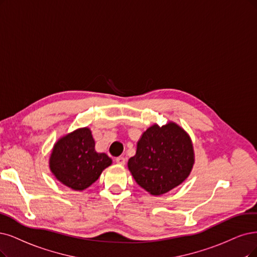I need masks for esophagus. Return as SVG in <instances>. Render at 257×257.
<instances>
[{
	"label": "esophagus",
	"instance_id": "34e87169",
	"mask_svg": "<svg viewBox=\"0 0 257 257\" xmlns=\"http://www.w3.org/2000/svg\"><path fill=\"white\" fill-rule=\"evenodd\" d=\"M115 162L118 164V165H125L126 164V159L123 157H117L115 159Z\"/></svg>",
	"mask_w": 257,
	"mask_h": 257
}]
</instances>
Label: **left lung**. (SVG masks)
Masks as SVG:
<instances>
[{"label": "left lung", "mask_w": 257, "mask_h": 257, "mask_svg": "<svg viewBox=\"0 0 257 257\" xmlns=\"http://www.w3.org/2000/svg\"><path fill=\"white\" fill-rule=\"evenodd\" d=\"M195 153L191 137L174 121L154 123L140 138L128 169L136 182L153 196H161L182 184L191 175Z\"/></svg>", "instance_id": "obj_1"}]
</instances>
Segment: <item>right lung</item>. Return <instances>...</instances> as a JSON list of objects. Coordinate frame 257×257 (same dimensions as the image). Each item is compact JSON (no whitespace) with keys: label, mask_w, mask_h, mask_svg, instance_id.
Masks as SVG:
<instances>
[{"label":"right lung","mask_w":257,"mask_h":257,"mask_svg":"<svg viewBox=\"0 0 257 257\" xmlns=\"http://www.w3.org/2000/svg\"><path fill=\"white\" fill-rule=\"evenodd\" d=\"M50 169L59 182L74 191H84L101 175L112 160L95 150V141L88 127L78 128L56 142L50 157Z\"/></svg>","instance_id":"right-lung-1"}]
</instances>
